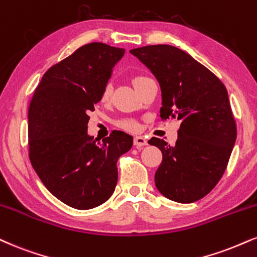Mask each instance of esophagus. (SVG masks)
Instances as JSON below:
<instances>
[{
  "instance_id": "1",
  "label": "esophagus",
  "mask_w": 257,
  "mask_h": 257,
  "mask_svg": "<svg viewBox=\"0 0 257 257\" xmlns=\"http://www.w3.org/2000/svg\"><path fill=\"white\" fill-rule=\"evenodd\" d=\"M134 145L137 147H142L146 146L147 145V140L144 137H135L134 138Z\"/></svg>"
}]
</instances>
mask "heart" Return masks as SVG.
I'll return each mask as SVG.
<instances>
[{"label": "heart", "instance_id": "b5f03b06", "mask_svg": "<svg viewBox=\"0 0 257 257\" xmlns=\"http://www.w3.org/2000/svg\"><path fill=\"white\" fill-rule=\"evenodd\" d=\"M146 79L147 78H145V76H137L133 82H134V86H137L141 81H144V80H146ZM110 94H111V85L110 83H106V85L103 87V91H101V94H100L101 100L103 101L107 100V99L110 98ZM117 125H118L119 128L124 129V131H126V132H137L139 129V124H138L137 120L131 119V118L118 120V122H117Z\"/></svg>", "mask_w": 257, "mask_h": 257}]
</instances>
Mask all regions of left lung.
Returning <instances> with one entry per match:
<instances>
[{
  "instance_id": "1",
  "label": "left lung",
  "mask_w": 257,
  "mask_h": 257,
  "mask_svg": "<svg viewBox=\"0 0 257 257\" xmlns=\"http://www.w3.org/2000/svg\"><path fill=\"white\" fill-rule=\"evenodd\" d=\"M158 80L162 89L160 117L181 120L175 146L152 138L148 144L162 151L154 175L164 196L179 203L202 199L226 170L237 138V128L224 83L172 45L132 49Z\"/></svg>"
}]
</instances>
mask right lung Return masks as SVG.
<instances>
[{
    "label": "right lung",
    "mask_w": 257,
    "mask_h": 257,
    "mask_svg": "<svg viewBox=\"0 0 257 257\" xmlns=\"http://www.w3.org/2000/svg\"><path fill=\"white\" fill-rule=\"evenodd\" d=\"M123 55L104 43L83 45L48 69L31 100V164L46 189L73 208H94L112 195L117 160L133 146L119 131L101 142L87 134L89 111Z\"/></svg>",
    "instance_id": "add662e5"
}]
</instances>
